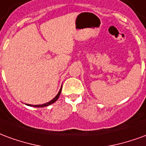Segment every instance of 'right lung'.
Returning <instances> with one entry per match:
<instances>
[{"instance_id": "obj_1", "label": "right lung", "mask_w": 146, "mask_h": 146, "mask_svg": "<svg viewBox=\"0 0 146 146\" xmlns=\"http://www.w3.org/2000/svg\"><path fill=\"white\" fill-rule=\"evenodd\" d=\"M60 92H61V88H60V91H59V92L57 93V95L55 96V97L52 100H50V102H48V103H46V104H41V105H29V106H30V107H47V106H49V105H50V104H54V102H56V101L57 100V99L59 98V96H60Z\"/></svg>"}]
</instances>
